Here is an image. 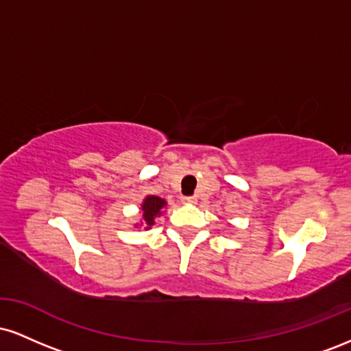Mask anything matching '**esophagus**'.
<instances>
[{
    "mask_svg": "<svg viewBox=\"0 0 351 351\" xmlns=\"http://www.w3.org/2000/svg\"><path fill=\"white\" fill-rule=\"evenodd\" d=\"M181 201H183V203H195L196 196H181Z\"/></svg>",
    "mask_w": 351,
    "mask_h": 351,
    "instance_id": "esophagus-1",
    "label": "esophagus"
}]
</instances>
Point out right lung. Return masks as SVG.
Returning a JSON list of instances; mask_svg holds the SVG:
<instances>
[{
	"mask_svg": "<svg viewBox=\"0 0 351 351\" xmlns=\"http://www.w3.org/2000/svg\"><path fill=\"white\" fill-rule=\"evenodd\" d=\"M165 199L158 198V196H147V199L143 201L142 209H143V219L147 223V226H153L155 223V216L160 215L162 208L165 206Z\"/></svg>",
	"mask_w": 351,
	"mask_h": 351,
	"instance_id": "right-lung-1",
	"label": "right lung"
}]
</instances>
